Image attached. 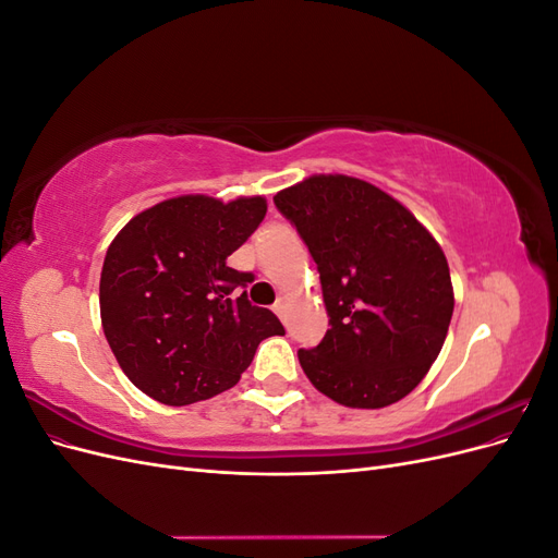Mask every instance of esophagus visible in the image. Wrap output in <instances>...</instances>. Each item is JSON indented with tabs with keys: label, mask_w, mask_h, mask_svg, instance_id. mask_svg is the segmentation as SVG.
I'll list each match as a JSON object with an SVG mask.
<instances>
[{
	"label": "esophagus",
	"mask_w": 558,
	"mask_h": 558,
	"mask_svg": "<svg viewBox=\"0 0 558 558\" xmlns=\"http://www.w3.org/2000/svg\"><path fill=\"white\" fill-rule=\"evenodd\" d=\"M286 307H289V305H286V298H279L277 305H275V314H277L281 320H286Z\"/></svg>",
	"instance_id": "obj_1"
}]
</instances>
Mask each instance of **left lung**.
I'll use <instances>...</instances> for the list:
<instances>
[{"mask_svg": "<svg viewBox=\"0 0 558 558\" xmlns=\"http://www.w3.org/2000/svg\"><path fill=\"white\" fill-rule=\"evenodd\" d=\"M318 265L328 332L298 359L316 391L353 410L412 393L453 314L442 246L396 197L347 174H312L275 195Z\"/></svg>", "mask_w": 558, "mask_h": 558, "instance_id": "obj_1", "label": "left lung"}]
</instances>
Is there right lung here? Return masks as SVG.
<instances>
[{
  "mask_svg": "<svg viewBox=\"0 0 558 558\" xmlns=\"http://www.w3.org/2000/svg\"><path fill=\"white\" fill-rule=\"evenodd\" d=\"M263 195H179L140 211L107 248L99 316L113 356L142 393L193 404L228 391L281 320L253 307L251 275L228 267L260 226Z\"/></svg>",
  "mask_w": 558,
  "mask_h": 558,
  "instance_id": "obj_1",
  "label": "right lung"
}]
</instances>
